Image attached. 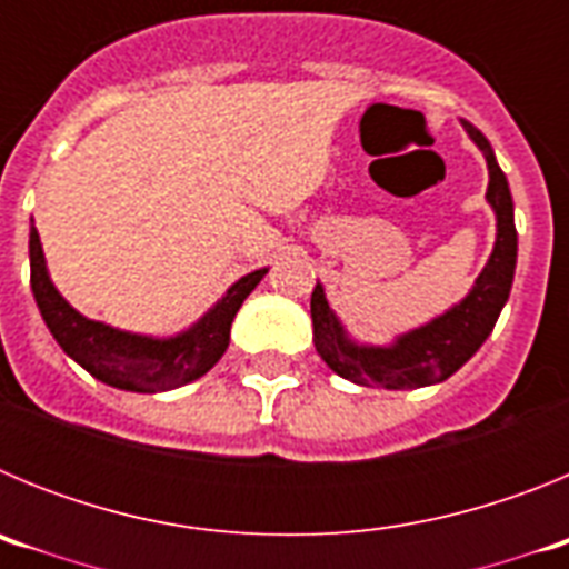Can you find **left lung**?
<instances>
[{
    "label": "left lung",
    "mask_w": 569,
    "mask_h": 569,
    "mask_svg": "<svg viewBox=\"0 0 569 569\" xmlns=\"http://www.w3.org/2000/svg\"><path fill=\"white\" fill-rule=\"evenodd\" d=\"M461 128L485 153L487 170H490L487 204L496 213V244H492L490 259L459 305H453L421 328L396 336L390 345H359L356 339H350L339 316L328 305L325 288L316 284L313 296H310L313 345L325 365L353 385L416 390V387L439 385V381L450 379L485 345V339L499 321L505 301L510 299L516 256H519L510 184L496 162L487 136L465 119H461Z\"/></svg>",
    "instance_id": "1"
}]
</instances>
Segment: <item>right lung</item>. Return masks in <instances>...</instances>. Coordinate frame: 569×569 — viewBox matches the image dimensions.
<instances>
[{
    "instance_id": "right-lung-1",
    "label": "right lung",
    "mask_w": 569,
    "mask_h": 569,
    "mask_svg": "<svg viewBox=\"0 0 569 569\" xmlns=\"http://www.w3.org/2000/svg\"><path fill=\"white\" fill-rule=\"evenodd\" d=\"M30 290L44 325L70 359L93 379L130 393H164L202 379L230 345V325L268 268L241 276L202 319L176 336H142L88 319L50 281L39 230L30 224Z\"/></svg>"
}]
</instances>
